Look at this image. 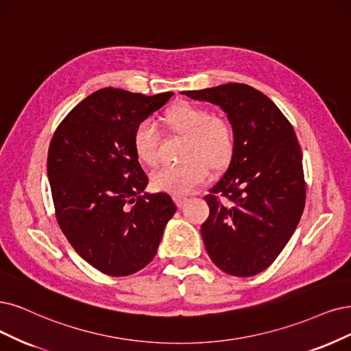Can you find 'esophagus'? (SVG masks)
I'll use <instances>...</instances> for the list:
<instances>
[{"label": "esophagus", "mask_w": 351, "mask_h": 351, "mask_svg": "<svg viewBox=\"0 0 351 351\" xmlns=\"http://www.w3.org/2000/svg\"><path fill=\"white\" fill-rule=\"evenodd\" d=\"M186 201H188V198H186V197H180V195H175V202L178 204V206H184Z\"/></svg>", "instance_id": "34e87169"}]
</instances>
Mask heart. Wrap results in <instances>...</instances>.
I'll use <instances>...</instances> for the list:
<instances>
[{
  "mask_svg": "<svg viewBox=\"0 0 351 351\" xmlns=\"http://www.w3.org/2000/svg\"><path fill=\"white\" fill-rule=\"evenodd\" d=\"M163 120L172 133L186 138L184 163L165 166L152 175V185L163 192L185 195L204 184L214 171L224 169L234 152L231 127L214 119L205 108L182 102L167 110ZM160 136L152 120L140 121L133 133V147L141 163L154 166L159 160Z\"/></svg>",
  "mask_w": 351,
  "mask_h": 351,
  "instance_id": "obj_1",
  "label": "heart"
}]
</instances>
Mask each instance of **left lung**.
Segmentation results:
<instances>
[{
  "label": "left lung",
  "instance_id": "left-lung-1",
  "mask_svg": "<svg viewBox=\"0 0 351 351\" xmlns=\"http://www.w3.org/2000/svg\"><path fill=\"white\" fill-rule=\"evenodd\" d=\"M221 108L234 152L205 201L210 217L201 234L211 261L232 276L267 269L288 244L305 206L302 153L293 127L275 102L244 84L182 90ZM225 197L221 203L216 195Z\"/></svg>",
  "mask_w": 351,
  "mask_h": 351
}]
</instances>
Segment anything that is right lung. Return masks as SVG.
<instances>
[{
	"label": "right lung",
	"instance_id": "obj_1",
	"mask_svg": "<svg viewBox=\"0 0 351 351\" xmlns=\"http://www.w3.org/2000/svg\"><path fill=\"white\" fill-rule=\"evenodd\" d=\"M172 95L95 90L50 141L47 176L58 223L75 252L106 275L128 276L147 266L176 213L171 195L145 192L149 178L133 147L136 125Z\"/></svg>",
	"mask_w": 351,
	"mask_h": 351
}]
</instances>
